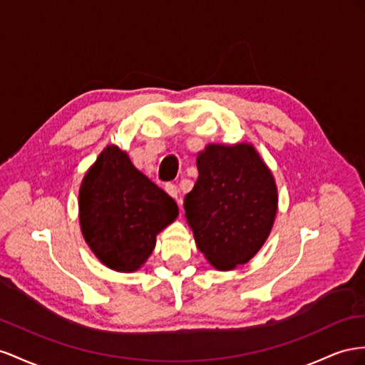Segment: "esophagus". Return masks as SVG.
I'll list each match as a JSON object with an SVG mask.
<instances>
[{
    "instance_id": "obj_1",
    "label": "esophagus",
    "mask_w": 365,
    "mask_h": 365,
    "mask_svg": "<svg viewBox=\"0 0 365 365\" xmlns=\"http://www.w3.org/2000/svg\"><path fill=\"white\" fill-rule=\"evenodd\" d=\"M165 191L168 192L171 197H174V199L177 200V203L182 205V203H180V199H179V188H177V186H175L174 183H166V185H165Z\"/></svg>"
}]
</instances>
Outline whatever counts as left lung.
Returning <instances> with one entry per match:
<instances>
[{
  "label": "left lung",
  "instance_id": "8db88e82",
  "mask_svg": "<svg viewBox=\"0 0 365 365\" xmlns=\"http://www.w3.org/2000/svg\"><path fill=\"white\" fill-rule=\"evenodd\" d=\"M185 211L197 247L215 269L231 270L266 242L277 214L274 175L252 145H207Z\"/></svg>",
  "mask_w": 365,
  "mask_h": 365
}]
</instances>
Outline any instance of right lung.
Segmentation results:
<instances>
[{"instance_id":"1","label":"right lung","mask_w":365,"mask_h":365,"mask_svg":"<svg viewBox=\"0 0 365 365\" xmlns=\"http://www.w3.org/2000/svg\"><path fill=\"white\" fill-rule=\"evenodd\" d=\"M179 215L170 197L134 168L116 145L103 150L81 183L79 222L101 262L133 272L151 255L155 235Z\"/></svg>"}]
</instances>
